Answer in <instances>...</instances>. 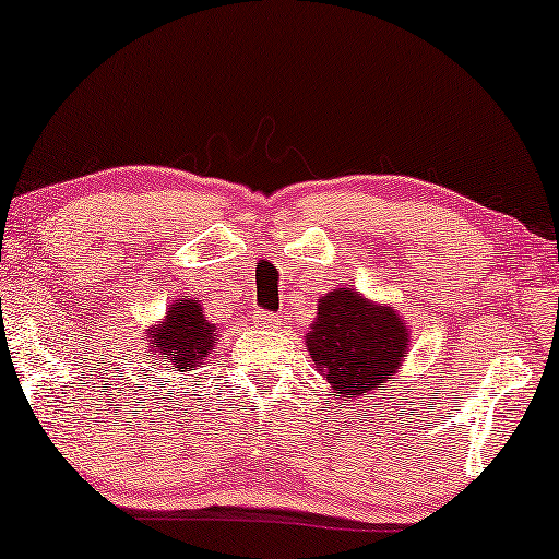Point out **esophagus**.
<instances>
[{"mask_svg": "<svg viewBox=\"0 0 559 559\" xmlns=\"http://www.w3.org/2000/svg\"><path fill=\"white\" fill-rule=\"evenodd\" d=\"M254 323L262 328V331H280L282 325V318L274 316V312H257Z\"/></svg>", "mask_w": 559, "mask_h": 559, "instance_id": "obj_1", "label": "esophagus"}]
</instances>
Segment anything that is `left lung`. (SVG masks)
<instances>
[{"mask_svg": "<svg viewBox=\"0 0 559 559\" xmlns=\"http://www.w3.org/2000/svg\"><path fill=\"white\" fill-rule=\"evenodd\" d=\"M409 346L412 331L400 310L369 300L350 285L320 297L316 320L305 333L312 369L343 402L386 386Z\"/></svg>", "mask_w": 559, "mask_h": 559, "instance_id": "1", "label": "left lung"}]
</instances>
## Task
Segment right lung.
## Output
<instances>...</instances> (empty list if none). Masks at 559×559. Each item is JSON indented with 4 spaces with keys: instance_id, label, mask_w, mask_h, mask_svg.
Masks as SVG:
<instances>
[{
    "instance_id": "right-lung-1",
    "label": "right lung",
    "mask_w": 559,
    "mask_h": 559,
    "mask_svg": "<svg viewBox=\"0 0 559 559\" xmlns=\"http://www.w3.org/2000/svg\"><path fill=\"white\" fill-rule=\"evenodd\" d=\"M144 356L152 366L170 371L175 377H188L209 361L218 343V328L205 318L198 297L182 295L167 305L165 318H159L144 331Z\"/></svg>"
}]
</instances>
